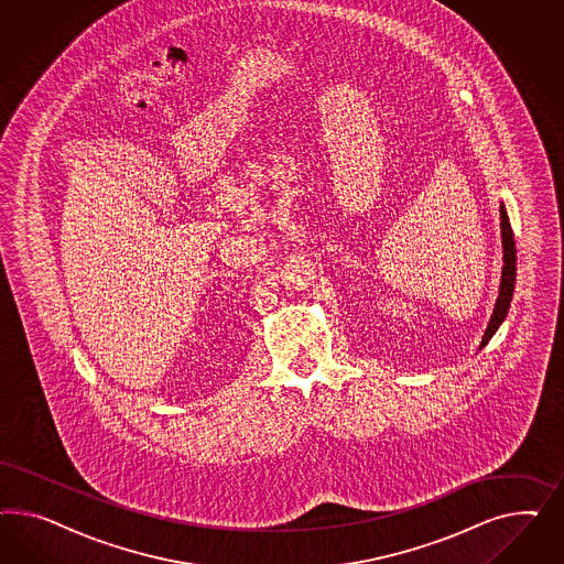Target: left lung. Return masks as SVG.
<instances>
[{
  "instance_id": "left-lung-1",
  "label": "left lung",
  "mask_w": 564,
  "mask_h": 564,
  "mask_svg": "<svg viewBox=\"0 0 564 564\" xmlns=\"http://www.w3.org/2000/svg\"><path fill=\"white\" fill-rule=\"evenodd\" d=\"M500 231H502V276H500V290H498V297H496L495 312L490 316L488 328L481 337L479 349L486 343L492 339L498 326L502 325V321L507 318V312L511 307L512 290H514V276H517V250H514V239H512L511 223H509V215L505 205L500 206Z\"/></svg>"
}]
</instances>
